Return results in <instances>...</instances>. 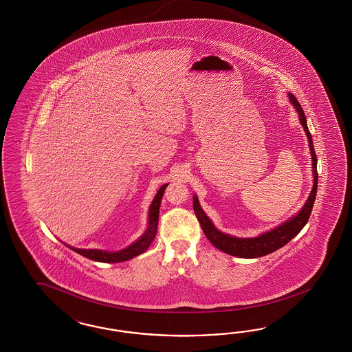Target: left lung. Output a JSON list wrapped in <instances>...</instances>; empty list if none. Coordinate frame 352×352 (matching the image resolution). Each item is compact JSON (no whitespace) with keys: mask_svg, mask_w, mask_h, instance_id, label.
<instances>
[{"mask_svg":"<svg viewBox=\"0 0 352 352\" xmlns=\"http://www.w3.org/2000/svg\"><path fill=\"white\" fill-rule=\"evenodd\" d=\"M289 99L293 103V106L296 107L300 124L303 125V129L307 134L311 156H312V168H314V187H312V191L309 193V199L305 204V206L300 209V212L296 217L290 218L285 223L278 226L275 230L268 231L266 234H261L258 237H253V239H239V237H232L230 234L218 231L214 227L213 223L210 222V219L204 213L197 197L196 196L193 197V210H195L199 222L201 224L204 234L217 249L222 250L230 256H240V258H258V256H267L277 249L287 245L289 241L293 237H296L300 232V230L309 222V215L312 212L315 199H316V192H318V178H319L318 169H316L318 168V157H316V153L314 149L311 133L307 128L305 112L299 104L298 100L296 99V96L289 94Z\"/></svg>","mask_w":352,"mask_h":352,"instance_id":"left-lung-1","label":"left lung"}]
</instances>
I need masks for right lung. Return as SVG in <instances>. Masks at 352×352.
<instances>
[{
	"label": "right lung",
	"mask_w": 352,
	"mask_h": 352,
	"mask_svg": "<svg viewBox=\"0 0 352 352\" xmlns=\"http://www.w3.org/2000/svg\"><path fill=\"white\" fill-rule=\"evenodd\" d=\"M168 187V184H164L161 187L159 192L156 193L153 201L149 206V223L148 228L146 230V232L143 236L137 240L134 244L128 246L126 249H122L120 252H104V250H98V249H77V248H71L72 250H75L76 253L86 256L89 259H93L96 262H104V263H116V262H124L131 259L134 256H139L140 253L146 252L148 249L151 243L153 241L156 232H157V224H159V209H160L161 199L165 188Z\"/></svg>",
	"instance_id": "add662e5"
}]
</instances>
